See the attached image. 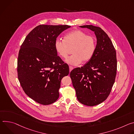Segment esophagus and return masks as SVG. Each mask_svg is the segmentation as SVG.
<instances>
[{"label":"esophagus","mask_w":134,"mask_h":134,"mask_svg":"<svg viewBox=\"0 0 134 134\" xmlns=\"http://www.w3.org/2000/svg\"><path fill=\"white\" fill-rule=\"evenodd\" d=\"M73 68L72 67V66H69V70H70V72H71L72 70H73Z\"/></svg>","instance_id":"34e87169"}]
</instances>
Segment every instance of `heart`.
Here are the masks:
<instances>
[{
	"label": "heart",
	"mask_w": 134,
	"mask_h": 134,
	"mask_svg": "<svg viewBox=\"0 0 134 134\" xmlns=\"http://www.w3.org/2000/svg\"><path fill=\"white\" fill-rule=\"evenodd\" d=\"M54 47L57 54L62 58H66L72 50V55L65 59V62L72 65H78L82 61L87 62L92 58L96 47L94 37L86 32L76 30L66 35L64 40L56 39Z\"/></svg>",
	"instance_id": "heart-1"
}]
</instances>
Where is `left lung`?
Masks as SVG:
<instances>
[{"mask_svg":"<svg viewBox=\"0 0 134 134\" xmlns=\"http://www.w3.org/2000/svg\"><path fill=\"white\" fill-rule=\"evenodd\" d=\"M93 31L96 47L92 58L83 66L73 69L70 74L78 100L93 107L109 96L116 74V52L113 43L103 30L92 25L79 26Z\"/></svg>","mask_w":134,"mask_h":134,"instance_id":"left-lung-1","label":"left lung"}]
</instances>
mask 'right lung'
<instances>
[{
    "mask_svg": "<svg viewBox=\"0 0 134 134\" xmlns=\"http://www.w3.org/2000/svg\"><path fill=\"white\" fill-rule=\"evenodd\" d=\"M71 26L39 25L26 37L18 60V78L25 93L42 105L59 97L62 79L69 73L65 63L57 56L54 42Z\"/></svg>",
    "mask_w": 134,
    "mask_h": 134,
    "instance_id": "obj_1",
    "label": "right lung"
}]
</instances>
